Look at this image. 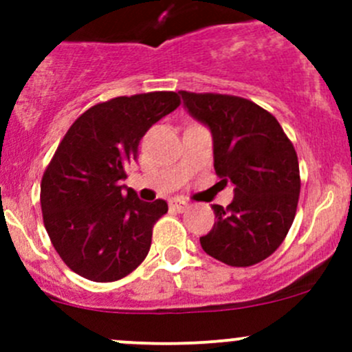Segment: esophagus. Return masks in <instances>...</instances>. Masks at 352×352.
<instances>
[{"mask_svg":"<svg viewBox=\"0 0 352 352\" xmlns=\"http://www.w3.org/2000/svg\"><path fill=\"white\" fill-rule=\"evenodd\" d=\"M168 204H170V209H173V211H177V212H184L187 208H189V204L184 201H180V199H172Z\"/></svg>","mask_w":352,"mask_h":352,"instance_id":"34e87169","label":"esophagus"}]
</instances>
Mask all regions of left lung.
Listing matches in <instances>:
<instances>
[{
  "mask_svg": "<svg viewBox=\"0 0 352 352\" xmlns=\"http://www.w3.org/2000/svg\"><path fill=\"white\" fill-rule=\"evenodd\" d=\"M179 94L187 112L211 131L216 175L235 194L228 208L212 204L216 221L201 236L202 250L233 267L257 264L293 225L301 187L296 151L276 117L247 98Z\"/></svg>",
  "mask_w": 352,
  "mask_h": 352,
  "instance_id": "left-lung-1",
  "label": "left lung"
}]
</instances>
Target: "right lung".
Masks as SVG:
<instances>
[{"label": "right lung", "mask_w": 352, "mask_h": 352, "mask_svg": "<svg viewBox=\"0 0 352 352\" xmlns=\"http://www.w3.org/2000/svg\"><path fill=\"white\" fill-rule=\"evenodd\" d=\"M179 104L175 91L112 98L81 113L63 138L42 177L41 206L56 252L81 278L122 279L150 252L168 204L141 201L122 180L141 138Z\"/></svg>", "instance_id": "add662e5"}]
</instances>
